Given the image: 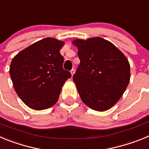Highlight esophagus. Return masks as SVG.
Returning a JSON list of instances; mask_svg holds the SVG:
<instances>
[{"label": "esophagus", "mask_w": 149, "mask_h": 149, "mask_svg": "<svg viewBox=\"0 0 149 149\" xmlns=\"http://www.w3.org/2000/svg\"><path fill=\"white\" fill-rule=\"evenodd\" d=\"M74 72H75L74 69V68H72V70H71V74H72V76L74 75Z\"/></svg>", "instance_id": "34e87169"}]
</instances>
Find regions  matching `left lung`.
I'll list each match as a JSON object with an SVG mask.
<instances>
[{"label":"left lung","instance_id":"left-lung-1","mask_svg":"<svg viewBox=\"0 0 149 149\" xmlns=\"http://www.w3.org/2000/svg\"><path fill=\"white\" fill-rule=\"evenodd\" d=\"M81 63L73 76L79 95L86 105L105 111L117 103L130 81V64L122 51L101 37L75 39Z\"/></svg>","mask_w":149,"mask_h":149}]
</instances>
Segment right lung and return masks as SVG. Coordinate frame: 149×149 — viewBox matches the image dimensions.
I'll return each mask as SVG.
<instances>
[{
    "label": "right lung",
    "mask_w": 149,
    "mask_h": 149,
    "mask_svg": "<svg viewBox=\"0 0 149 149\" xmlns=\"http://www.w3.org/2000/svg\"><path fill=\"white\" fill-rule=\"evenodd\" d=\"M63 41L45 38L15 55L10 74L17 95L30 108L48 109L56 103L71 73L63 69Z\"/></svg>",
    "instance_id": "add662e5"
}]
</instances>
